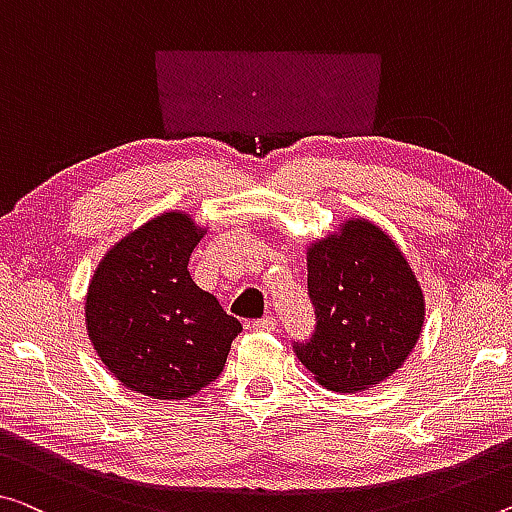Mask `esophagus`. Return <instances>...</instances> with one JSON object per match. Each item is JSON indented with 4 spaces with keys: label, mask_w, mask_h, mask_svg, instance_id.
Returning a JSON list of instances; mask_svg holds the SVG:
<instances>
[{
    "label": "esophagus",
    "mask_w": 512,
    "mask_h": 512,
    "mask_svg": "<svg viewBox=\"0 0 512 512\" xmlns=\"http://www.w3.org/2000/svg\"><path fill=\"white\" fill-rule=\"evenodd\" d=\"M254 329L256 332H274L277 329V320H274V316H263L254 322Z\"/></svg>",
    "instance_id": "esophagus-1"
}]
</instances>
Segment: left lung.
Returning a JSON list of instances; mask_svg holds the SVG:
<instances>
[{
	"label": "left lung",
	"mask_w": 512,
	"mask_h": 512,
	"mask_svg": "<svg viewBox=\"0 0 512 512\" xmlns=\"http://www.w3.org/2000/svg\"><path fill=\"white\" fill-rule=\"evenodd\" d=\"M311 341L295 355L329 391H364L396 373L419 341L426 300L410 263L380 226L352 217L306 249Z\"/></svg>",
	"instance_id": "obj_1"
}]
</instances>
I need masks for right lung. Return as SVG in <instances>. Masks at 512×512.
<instances>
[{"mask_svg": "<svg viewBox=\"0 0 512 512\" xmlns=\"http://www.w3.org/2000/svg\"><path fill=\"white\" fill-rule=\"evenodd\" d=\"M203 235L185 212H164L116 242L93 272L86 332L130 391L185 400L224 371L242 325L190 277Z\"/></svg>", "mask_w": 512, "mask_h": 512, "instance_id": "1", "label": "right lung"}]
</instances>
